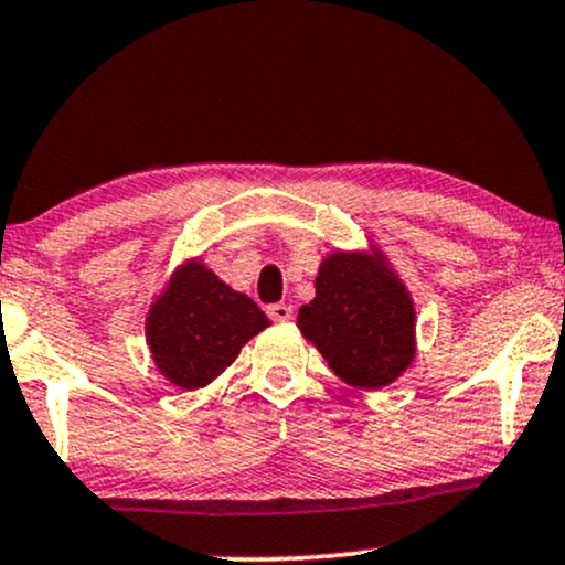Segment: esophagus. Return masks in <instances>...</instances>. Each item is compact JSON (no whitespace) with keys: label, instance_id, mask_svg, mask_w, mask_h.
Segmentation results:
<instances>
[{"label":"esophagus","instance_id":"1","mask_svg":"<svg viewBox=\"0 0 565 565\" xmlns=\"http://www.w3.org/2000/svg\"><path fill=\"white\" fill-rule=\"evenodd\" d=\"M291 305L287 302H276V305H268V318L276 320V323H284V320H291Z\"/></svg>","mask_w":565,"mask_h":565}]
</instances>
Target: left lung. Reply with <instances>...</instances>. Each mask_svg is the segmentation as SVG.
<instances>
[{"instance_id": "8db88e82", "label": "left lung", "mask_w": 565, "mask_h": 565, "mask_svg": "<svg viewBox=\"0 0 565 565\" xmlns=\"http://www.w3.org/2000/svg\"><path fill=\"white\" fill-rule=\"evenodd\" d=\"M297 326L354 388H383L412 365V297L377 249L328 255L316 299L299 307Z\"/></svg>"}]
</instances>
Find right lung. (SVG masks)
I'll list each match as a JSON object with an SVG mask.
<instances>
[{"mask_svg":"<svg viewBox=\"0 0 565 565\" xmlns=\"http://www.w3.org/2000/svg\"><path fill=\"white\" fill-rule=\"evenodd\" d=\"M268 326L253 299L226 287L200 260H190L151 305L146 335L163 377L192 391L224 373L239 349Z\"/></svg>","mask_w":565,"mask_h":565,"instance_id":"right-lung-1","label":"right lung"}]
</instances>
